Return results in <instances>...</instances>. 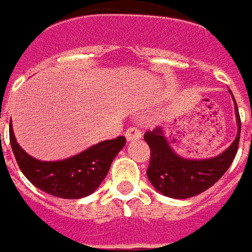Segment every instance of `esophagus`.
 <instances>
[{"label": "esophagus", "instance_id": "obj_1", "mask_svg": "<svg viewBox=\"0 0 252 252\" xmlns=\"http://www.w3.org/2000/svg\"><path fill=\"white\" fill-rule=\"evenodd\" d=\"M142 137L141 134V130L137 129V128H128L126 132V138L128 141H134V139H139Z\"/></svg>", "mask_w": 252, "mask_h": 252}]
</instances>
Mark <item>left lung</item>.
<instances>
[{
  "label": "left lung",
  "mask_w": 252,
  "mask_h": 252,
  "mask_svg": "<svg viewBox=\"0 0 252 252\" xmlns=\"http://www.w3.org/2000/svg\"><path fill=\"white\" fill-rule=\"evenodd\" d=\"M233 101L238 126L237 136L225 151L215 158L204 160L181 158L173 151L160 126L145 133V141L151 151L147 177L158 192L168 197L189 198L205 192L223 177L237 154L240 142L241 119L237 103L234 98Z\"/></svg>",
  "instance_id": "8db88e82"
}]
</instances>
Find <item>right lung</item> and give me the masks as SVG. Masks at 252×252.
Listing matches in <instances>:
<instances>
[{"label":"right lung","mask_w":252,"mask_h":252,"mask_svg":"<svg viewBox=\"0 0 252 252\" xmlns=\"http://www.w3.org/2000/svg\"><path fill=\"white\" fill-rule=\"evenodd\" d=\"M10 143L19 168L31 183L56 197L75 200L94 193L102 183L114 158L126 145V137L102 141L60 161H41L28 155L16 142L11 126Z\"/></svg>","instance_id":"right-lung-1"}]
</instances>
